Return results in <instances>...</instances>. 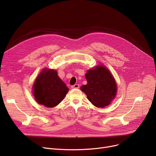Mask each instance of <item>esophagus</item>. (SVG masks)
I'll list each match as a JSON object with an SVG mask.
<instances>
[{
	"label": "esophagus",
	"mask_w": 156,
	"mask_h": 156,
	"mask_svg": "<svg viewBox=\"0 0 156 156\" xmlns=\"http://www.w3.org/2000/svg\"><path fill=\"white\" fill-rule=\"evenodd\" d=\"M80 87V85L78 84H75L71 87L72 88H78Z\"/></svg>",
	"instance_id": "esophagus-1"
}]
</instances>
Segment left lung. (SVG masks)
I'll return each mask as SVG.
<instances>
[{
	"label": "left lung",
	"instance_id": "1",
	"mask_svg": "<svg viewBox=\"0 0 156 156\" xmlns=\"http://www.w3.org/2000/svg\"><path fill=\"white\" fill-rule=\"evenodd\" d=\"M87 84L81 87L89 101L97 108L109 105L117 93V85L112 74L104 65L89 69L85 74Z\"/></svg>",
	"mask_w": 156,
	"mask_h": 156
}]
</instances>
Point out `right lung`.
<instances>
[{
	"label": "right lung",
	"instance_id": "obj_1",
	"mask_svg": "<svg viewBox=\"0 0 156 156\" xmlns=\"http://www.w3.org/2000/svg\"><path fill=\"white\" fill-rule=\"evenodd\" d=\"M33 90L36 101L47 108H54L58 105L69 91L67 86L57 75V71L47 68L37 77Z\"/></svg>",
	"mask_w": 156,
	"mask_h": 156
}]
</instances>
